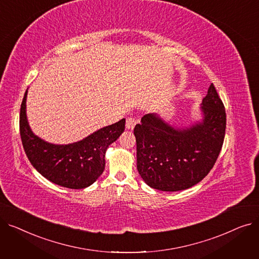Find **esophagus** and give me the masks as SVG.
Segmentation results:
<instances>
[{"mask_svg":"<svg viewBox=\"0 0 259 259\" xmlns=\"http://www.w3.org/2000/svg\"><path fill=\"white\" fill-rule=\"evenodd\" d=\"M135 124H137V119H135L134 117L132 116H128L126 118V128L129 129V130H132L135 126Z\"/></svg>","mask_w":259,"mask_h":259,"instance_id":"1","label":"esophagus"}]
</instances>
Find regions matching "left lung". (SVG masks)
Returning <instances> with one entry per match:
<instances>
[{
  "instance_id": "obj_1",
  "label": "left lung",
  "mask_w": 259,
  "mask_h": 259,
  "mask_svg": "<svg viewBox=\"0 0 259 259\" xmlns=\"http://www.w3.org/2000/svg\"><path fill=\"white\" fill-rule=\"evenodd\" d=\"M202 122L174 129L153 114L134 128L138 170L161 191H181L199 183L213 168L226 133V110L213 84L202 100Z\"/></svg>"
}]
</instances>
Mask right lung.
<instances>
[{
	"mask_svg": "<svg viewBox=\"0 0 259 259\" xmlns=\"http://www.w3.org/2000/svg\"><path fill=\"white\" fill-rule=\"evenodd\" d=\"M27 90L21 104L20 134L31 165L48 181L69 189H84L105 169V152L125 130V118L70 145H52L35 137L26 118Z\"/></svg>",
	"mask_w": 259,
	"mask_h": 259,
	"instance_id": "right-lung-1",
	"label": "right lung"
}]
</instances>
